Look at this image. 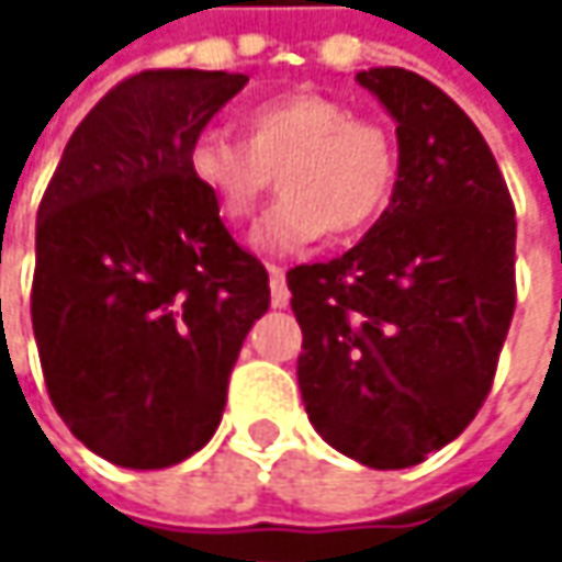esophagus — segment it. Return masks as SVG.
<instances>
[{"label":"esophagus","instance_id":"obj_1","mask_svg":"<svg viewBox=\"0 0 562 562\" xmlns=\"http://www.w3.org/2000/svg\"><path fill=\"white\" fill-rule=\"evenodd\" d=\"M267 273H270V302H273V308H282V305H289L285 273H282L280 267H267Z\"/></svg>","mask_w":562,"mask_h":562}]
</instances>
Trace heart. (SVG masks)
Returning a JSON list of instances; mask_svg holds the SVG:
<instances>
[{"label": "heart", "mask_w": 562, "mask_h": 562, "mask_svg": "<svg viewBox=\"0 0 562 562\" xmlns=\"http://www.w3.org/2000/svg\"><path fill=\"white\" fill-rule=\"evenodd\" d=\"M244 143L217 130L191 139L184 166L214 214L237 227L263 191L270 171L282 198L257 224L250 244L260 254H295L331 234L371 227L391 204L396 146L387 126L355 116L328 93H285L250 106L240 120Z\"/></svg>", "instance_id": "heart-1"}]
</instances>
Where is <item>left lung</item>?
Wrapping results in <instances>:
<instances>
[{
	"label": "left lung",
	"instance_id": "left-lung-1",
	"mask_svg": "<svg viewBox=\"0 0 562 562\" xmlns=\"http://www.w3.org/2000/svg\"><path fill=\"white\" fill-rule=\"evenodd\" d=\"M396 123V184L338 260L285 273L315 432L368 469H409L482 409L514 315V204L479 126L426 77H355Z\"/></svg>",
	"mask_w": 562,
	"mask_h": 562
}]
</instances>
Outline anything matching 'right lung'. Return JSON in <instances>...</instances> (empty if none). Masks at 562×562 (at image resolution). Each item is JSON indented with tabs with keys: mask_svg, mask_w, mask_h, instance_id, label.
Returning <instances> with one entry per match:
<instances>
[{
	"mask_svg": "<svg viewBox=\"0 0 562 562\" xmlns=\"http://www.w3.org/2000/svg\"><path fill=\"white\" fill-rule=\"evenodd\" d=\"M143 70L74 130L38 207L32 328L57 416L100 459L169 469L207 446L250 325L270 305L188 178V146L247 87Z\"/></svg>",
	"mask_w": 562,
	"mask_h": 562,
	"instance_id": "right-lung-1",
	"label": "right lung"
}]
</instances>
